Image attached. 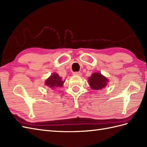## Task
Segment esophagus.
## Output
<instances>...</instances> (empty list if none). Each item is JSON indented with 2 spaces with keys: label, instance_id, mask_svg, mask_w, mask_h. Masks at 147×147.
<instances>
[{
  "label": "esophagus",
  "instance_id": "obj_1",
  "mask_svg": "<svg viewBox=\"0 0 147 147\" xmlns=\"http://www.w3.org/2000/svg\"><path fill=\"white\" fill-rule=\"evenodd\" d=\"M73 74L75 76H81L82 75V74L81 72H74V73H73Z\"/></svg>",
  "mask_w": 147,
  "mask_h": 147
}]
</instances>
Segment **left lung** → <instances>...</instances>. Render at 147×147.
I'll list each match as a JSON object with an SVG mask.
<instances>
[{"mask_svg": "<svg viewBox=\"0 0 147 147\" xmlns=\"http://www.w3.org/2000/svg\"><path fill=\"white\" fill-rule=\"evenodd\" d=\"M89 85L92 90H99L107 86L109 80L100 73H94L88 78Z\"/></svg>", "mask_w": 147, "mask_h": 147, "instance_id": "1", "label": "left lung"}]
</instances>
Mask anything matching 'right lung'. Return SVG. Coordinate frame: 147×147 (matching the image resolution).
I'll list each match as a JSON object with an SVG mask.
<instances>
[{"label": "right lung", "mask_w": 147, "mask_h": 147, "mask_svg": "<svg viewBox=\"0 0 147 147\" xmlns=\"http://www.w3.org/2000/svg\"><path fill=\"white\" fill-rule=\"evenodd\" d=\"M65 81H62L61 78L57 73H53L48 79L45 81V84L49 88L55 89L57 87H62Z\"/></svg>", "instance_id": "obj_1"}]
</instances>
